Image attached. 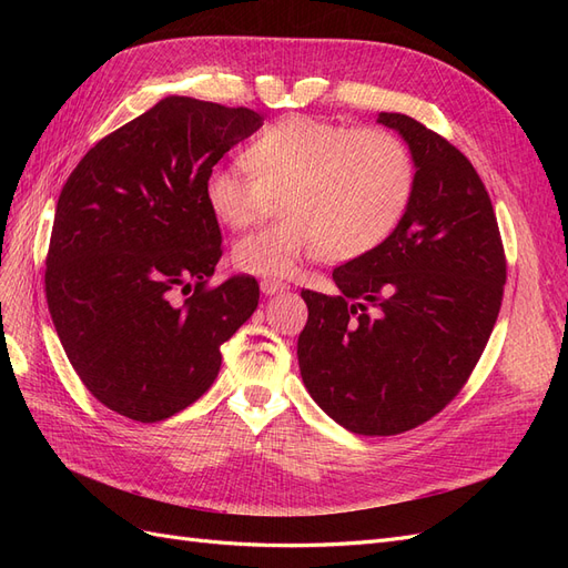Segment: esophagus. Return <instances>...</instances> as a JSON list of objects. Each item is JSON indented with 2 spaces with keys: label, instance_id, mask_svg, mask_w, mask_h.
Returning <instances> with one entry per match:
<instances>
[{
  "label": "esophagus",
  "instance_id": "1",
  "mask_svg": "<svg viewBox=\"0 0 568 568\" xmlns=\"http://www.w3.org/2000/svg\"><path fill=\"white\" fill-rule=\"evenodd\" d=\"M284 288H286V284L280 282V280H263V282H261V291H263L265 296L277 294V291H284Z\"/></svg>",
  "mask_w": 568,
  "mask_h": 568
}]
</instances>
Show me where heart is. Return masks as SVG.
I'll return each instance as SVG.
<instances>
[{"instance_id":"obj_1","label":"heart","mask_w":568,"mask_h":568,"mask_svg":"<svg viewBox=\"0 0 568 568\" xmlns=\"http://www.w3.org/2000/svg\"><path fill=\"white\" fill-rule=\"evenodd\" d=\"M417 186L412 151L384 128H351L291 115L265 128L234 159L209 170L203 196L230 227H246L267 209L270 192L284 211L234 246L239 270L284 277L303 261L365 255L400 225Z\"/></svg>"}]
</instances>
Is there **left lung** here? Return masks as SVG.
<instances>
[{
  "mask_svg": "<svg viewBox=\"0 0 568 568\" xmlns=\"http://www.w3.org/2000/svg\"><path fill=\"white\" fill-rule=\"evenodd\" d=\"M417 165V186L384 244L332 272L336 296L303 288L298 365L307 393L359 436L409 432L471 376L500 313L507 257L469 159L403 113H379Z\"/></svg>",
  "mask_w": 568,
  "mask_h": 568,
  "instance_id": "obj_1",
  "label": "left lung"
}]
</instances>
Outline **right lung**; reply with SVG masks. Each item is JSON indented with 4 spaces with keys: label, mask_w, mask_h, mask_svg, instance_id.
<instances>
[{
    "label": "right lung",
    "mask_w": 568,
    "mask_h": 568,
    "mask_svg": "<svg viewBox=\"0 0 568 568\" xmlns=\"http://www.w3.org/2000/svg\"><path fill=\"white\" fill-rule=\"evenodd\" d=\"M261 125L244 106L165 97L99 140L61 189L49 313L84 388L118 415L153 424L199 400L257 307L251 274L209 284L222 234L203 182Z\"/></svg>",
    "instance_id": "1"
}]
</instances>
